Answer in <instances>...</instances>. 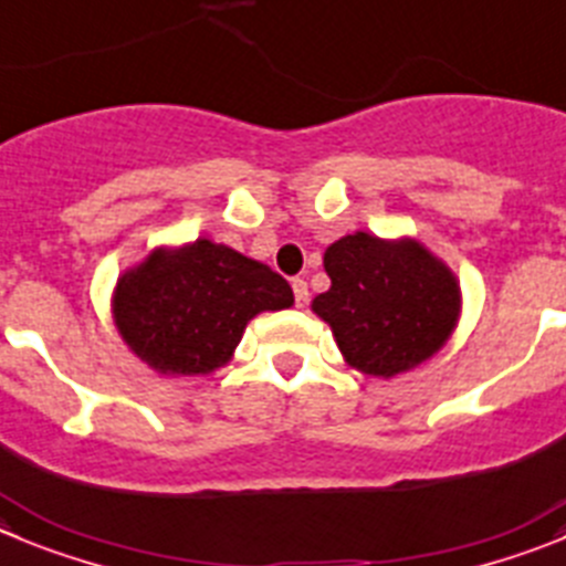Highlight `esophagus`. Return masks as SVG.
<instances>
[{
    "label": "esophagus",
    "instance_id": "obj_1",
    "mask_svg": "<svg viewBox=\"0 0 566 566\" xmlns=\"http://www.w3.org/2000/svg\"><path fill=\"white\" fill-rule=\"evenodd\" d=\"M293 295H295V304L298 307H304L310 301V290H307V282L304 279H293Z\"/></svg>",
    "mask_w": 566,
    "mask_h": 566
}]
</instances>
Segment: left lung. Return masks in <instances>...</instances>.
I'll use <instances>...</instances> for the list:
<instances>
[{"label":"left lung","instance_id":"left-lung-1","mask_svg":"<svg viewBox=\"0 0 566 566\" xmlns=\"http://www.w3.org/2000/svg\"><path fill=\"white\" fill-rule=\"evenodd\" d=\"M332 279L313 313L332 326L352 368L390 379L430 360L461 315V287L421 242L355 231L324 253Z\"/></svg>","mask_w":566,"mask_h":566}]
</instances>
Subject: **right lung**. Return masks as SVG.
Returning a JSON list of instances; mask_svg holds the SVG:
<instances>
[{"label": "right lung", "mask_w": 566, "mask_h": 566, "mask_svg": "<svg viewBox=\"0 0 566 566\" xmlns=\"http://www.w3.org/2000/svg\"><path fill=\"white\" fill-rule=\"evenodd\" d=\"M114 324L139 360L170 377L226 366L253 315L293 307L290 284L229 245L156 248L114 290Z\"/></svg>", "instance_id": "right-lung-1"}]
</instances>
